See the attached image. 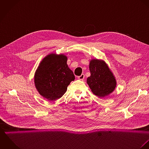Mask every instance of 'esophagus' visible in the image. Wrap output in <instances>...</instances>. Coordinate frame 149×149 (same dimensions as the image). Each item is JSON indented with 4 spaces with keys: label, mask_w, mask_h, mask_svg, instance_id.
Instances as JSON below:
<instances>
[{
    "label": "esophagus",
    "mask_w": 149,
    "mask_h": 149,
    "mask_svg": "<svg viewBox=\"0 0 149 149\" xmlns=\"http://www.w3.org/2000/svg\"><path fill=\"white\" fill-rule=\"evenodd\" d=\"M84 74H82L81 76H79L78 77V79H79V80H84Z\"/></svg>",
    "instance_id": "obj_1"
}]
</instances>
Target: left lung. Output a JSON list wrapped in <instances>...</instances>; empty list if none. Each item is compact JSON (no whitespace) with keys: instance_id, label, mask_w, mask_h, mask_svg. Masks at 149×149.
<instances>
[{"instance_id":"left-lung-1","label":"left lung","mask_w":149,"mask_h":149,"mask_svg":"<svg viewBox=\"0 0 149 149\" xmlns=\"http://www.w3.org/2000/svg\"><path fill=\"white\" fill-rule=\"evenodd\" d=\"M89 68L91 76L86 82L93 93L99 97L111 93L116 86V81L107 64L103 60L93 59Z\"/></svg>"}]
</instances>
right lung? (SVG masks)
I'll use <instances>...</instances> for the list:
<instances>
[{
	"instance_id": "add662e5",
	"label": "right lung",
	"mask_w": 149,
	"mask_h": 149,
	"mask_svg": "<svg viewBox=\"0 0 149 149\" xmlns=\"http://www.w3.org/2000/svg\"><path fill=\"white\" fill-rule=\"evenodd\" d=\"M67 57L52 53L40 63L34 75L35 86L39 93L50 101L61 97L75 77L67 65Z\"/></svg>"
}]
</instances>
